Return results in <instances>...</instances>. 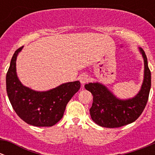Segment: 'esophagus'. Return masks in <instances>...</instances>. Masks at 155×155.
Here are the masks:
<instances>
[{
	"label": "esophagus",
	"instance_id": "obj_1",
	"mask_svg": "<svg viewBox=\"0 0 155 155\" xmlns=\"http://www.w3.org/2000/svg\"><path fill=\"white\" fill-rule=\"evenodd\" d=\"M79 81H80V82L82 85H84V84H85L86 82H87L89 81L88 76H87V75H85V74L81 75L80 77H79Z\"/></svg>",
	"mask_w": 155,
	"mask_h": 155
}]
</instances>
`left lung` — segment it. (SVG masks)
Returning a JSON list of instances; mask_svg holds the SVG:
<instances>
[{"label": "left lung", "mask_w": 155, "mask_h": 155, "mask_svg": "<svg viewBox=\"0 0 155 155\" xmlns=\"http://www.w3.org/2000/svg\"><path fill=\"white\" fill-rule=\"evenodd\" d=\"M144 61V77L140 91L132 98L117 97L108 87L100 82L85 84V89L93 95L90 109L91 119L104 127H120L135 121L144 110L151 89V71L145 51L139 48Z\"/></svg>", "instance_id": "left-lung-1"}]
</instances>
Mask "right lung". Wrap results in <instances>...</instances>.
<instances>
[{
	"label": "right lung",
	"mask_w": 155,
	"mask_h": 155,
	"mask_svg": "<svg viewBox=\"0 0 155 155\" xmlns=\"http://www.w3.org/2000/svg\"><path fill=\"white\" fill-rule=\"evenodd\" d=\"M22 47L11 59L7 73V92L12 108L24 121L35 127H51L62 118L67 104L80 88L79 81L66 82L46 91L23 85L16 73V58Z\"/></svg>",
	"instance_id": "1"
}]
</instances>
